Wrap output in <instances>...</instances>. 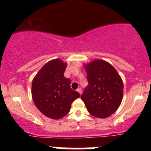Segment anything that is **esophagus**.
<instances>
[{"label":"esophagus","mask_w":151,"mask_h":151,"mask_svg":"<svg viewBox=\"0 0 151 151\" xmlns=\"http://www.w3.org/2000/svg\"><path fill=\"white\" fill-rule=\"evenodd\" d=\"M77 91L78 92H79V93H80V94H81V88H79V89H77Z\"/></svg>","instance_id":"esophagus-1"}]
</instances>
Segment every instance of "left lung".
Listing matches in <instances>:
<instances>
[{
  "instance_id": "1",
  "label": "left lung",
  "mask_w": 151,
  "mask_h": 151,
  "mask_svg": "<svg viewBox=\"0 0 151 151\" xmlns=\"http://www.w3.org/2000/svg\"><path fill=\"white\" fill-rule=\"evenodd\" d=\"M85 69L88 85L81 99L93 116H110L122 101V79L113 66L104 60H94L86 65Z\"/></svg>"
}]
</instances>
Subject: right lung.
<instances>
[{
    "label": "right lung",
    "mask_w": 151,
    "mask_h": 151,
    "mask_svg": "<svg viewBox=\"0 0 151 151\" xmlns=\"http://www.w3.org/2000/svg\"><path fill=\"white\" fill-rule=\"evenodd\" d=\"M67 64L59 59L48 62L32 83V96L40 111L47 117L60 119L69 113L71 104L80 96L64 76Z\"/></svg>",
    "instance_id": "obj_1"
}]
</instances>
